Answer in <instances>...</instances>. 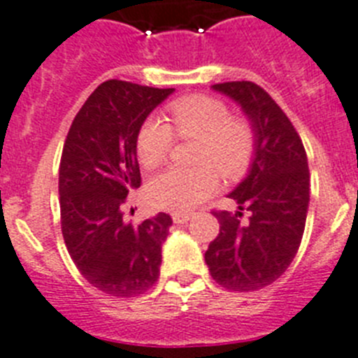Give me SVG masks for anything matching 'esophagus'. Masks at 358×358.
<instances>
[{"mask_svg": "<svg viewBox=\"0 0 358 358\" xmlns=\"http://www.w3.org/2000/svg\"><path fill=\"white\" fill-rule=\"evenodd\" d=\"M190 217H192V213H188V212H176V213H172L173 222H177V224H185V222L190 221Z\"/></svg>", "mask_w": 358, "mask_h": 358, "instance_id": "obj_1", "label": "esophagus"}]
</instances>
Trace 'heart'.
Returning a JSON list of instances; mask_svg holds the SVG:
<instances>
[{"mask_svg":"<svg viewBox=\"0 0 358 358\" xmlns=\"http://www.w3.org/2000/svg\"><path fill=\"white\" fill-rule=\"evenodd\" d=\"M168 124L148 117L139 128L136 150L139 163L148 170L161 166L172 148L173 134L197 139L194 168H170L150 182V199L155 206L188 212L217 190L219 177L234 181L246 173L257 148L255 128L246 117L231 115L224 101L194 94L170 103Z\"/></svg>","mask_w":358,"mask_h":358,"instance_id":"obj_1","label":"heart"}]
</instances>
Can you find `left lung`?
I'll return each mask as SVG.
<instances>
[{"instance_id":"obj_1","label":"left lung","mask_w":358,"mask_h":358,"mask_svg":"<svg viewBox=\"0 0 358 358\" xmlns=\"http://www.w3.org/2000/svg\"><path fill=\"white\" fill-rule=\"evenodd\" d=\"M213 90L241 105L255 128L257 148L250 172L230 194L239 212H213L219 235L204 253L213 280L234 292H253L288 270L301 246L310 203L306 150L288 115L264 88L228 81ZM250 212L241 225L242 210Z\"/></svg>"}]
</instances>
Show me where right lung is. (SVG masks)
<instances>
[{"mask_svg": "<svg viewBox=\"0 0 358 358\" xmlns=\"http://www.w3.org/2000/svg\"><path fill=\"white\" fill-rule=\"evenodd\" d=\"M173 88L110 79L72 121L59 163L61 231L79 273L112 297H137L159 279L172 217L123 221L128 192L141 186L136 139Z\"/></svg>", "mask_w": 358, "mask_h": 358, "instance_id": "right-lung-1", "label": "right lung"}]
</instances>
